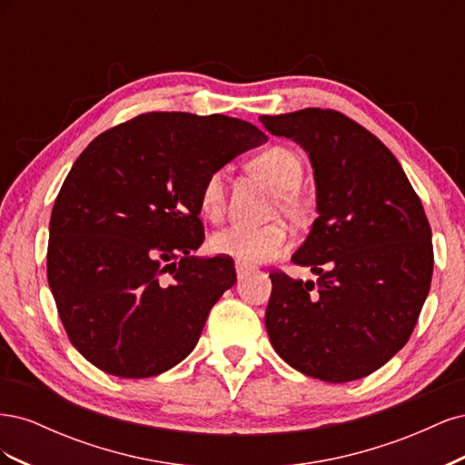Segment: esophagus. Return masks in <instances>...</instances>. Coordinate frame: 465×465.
<instances>
[{
	"mask_svg": "<svg viewBox=\"0 0 465 465\" xmlns=\"http://www.w3.org/2000/svg\"><path fill=\"white\" fill-rule=\"evenodd\" d=\"M248 273H252L250 267H246L242 263H236V275H238V279H244Z\"/></svg>",
	"mask_w": 465,
	"mask_h": 465,
	"instance_id": "1",
	"label": "esophagus"
}]
</instances>
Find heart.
I'll list each match as a JSON object with an SVG mask.
<instances>
[{"mask_svg": "<svg viewBox=\"0 0 465 465\" xmlns=\"http://www.w3.org/2000/svg\"><path fill=\"white\" fill-rule=\"evenodd\" d=\"M252 168L263 180L281 192L279 205L285 215L294 221H302L308 207L297 190L302 182V163L292 151L285 147H270L252 159ZM200 209L207 219H219L224 209V171L211 173L200 192ZM291 246V232L285 224L275 223L267 227H244L232 224L217 231L209 238V248L215 254L232 256L241 263H262L283 254Z\"/></svg>", "mask_w": 465, "mask_h": 465, "instance_id": "heart-1", "label": "heart"}]
</instances>
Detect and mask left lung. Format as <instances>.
<instances>
[{"mask_svg":"<svg viewBox=\"0 0 465 465\" xmlns=\"http://www.w3.org/2000/svg\"><path fill=\"white\" fill-rule=\"evenodd\" d=\"M311 157L318 219L292 263L318 281L273 272L265 330L277 355L323 382H351L407 343L432 279L430 224L391 151L337 110L260 116Z\"/></svg>","mask_w":465,"mask_h":465,"instance_id":"1","label":"left lung"}]
</instances>
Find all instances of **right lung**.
I'll return each mask as SVG.
<instances>
[{"label":"right lung","instance_id":"obj_1","mask_svg":"<svg viewBox=\"0 0 465 465\" xmlns=\"http://www.w3.org/2000/svg\"><path fill=\"white\" fill-rule=\"evenodd\" d=\"M265 134L223 114L147 112L87 145L55 198L48 285L69 341L96 369L157 376L198 343L234 262L198 258L205 178Z\"/></svg>","mask_w":465,"mask_h":465}]
</instances>
